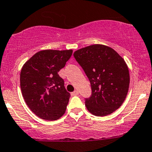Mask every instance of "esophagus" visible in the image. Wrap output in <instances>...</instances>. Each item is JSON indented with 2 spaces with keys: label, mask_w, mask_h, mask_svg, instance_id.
<instances>
[{
  "label": "esophagus",
  "mask_w": 152,
  "mask_h": 152,
  "mask_svg": "<svg viewBox=\"0 0 152 152\" xmlns=\"http://www.w3.org/2000/svg\"><path fill=\"white\" fill-rule=\"evenodd\" d=\"M70 94H71L72 96H78V95H79V92H78L77 90H75V91L72 92Z\"/></svg>",
  "instance_id": "1"
}]
</instances>
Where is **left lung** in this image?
I'll list each match as a JSON object with an SVG mask.
<instances>
[{"label":"left lung","mask_w":152,"mask_h":152,"mask_svg":"<svg viewBox=\"0 0 152 152\" xmlns=\"http://www.w3.org/2000/svg\"><path fill=\"white\" fill-rule=\"evenodd\" d=\"M73 56L91 85L92 95L85 100L87 110L96 116H105L118 109L126 97L130 81L123 58L101 44L79 49Z\"/></svg>","instance_id":"1"}]
</instances>
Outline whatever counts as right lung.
Listing matches in <instances>:
<instances>
[{
    "mask_svg": "<svg viewBox=\"0 0 152 152\" xmlns=\"http://www.w3.org/2000/svg\"><path fill=\"white\" fill-rule=\"evenodd\" d=\"M73 50H43L26 62L20 72L23 97L40 118L56 121L65 113L70 94L58 72L65 66Z\"/></svg>",
    "mask_w": 152,
    "mask_h": 152,
    "instance_id": "1",
    "label": "right lung"
}]
</instances>
